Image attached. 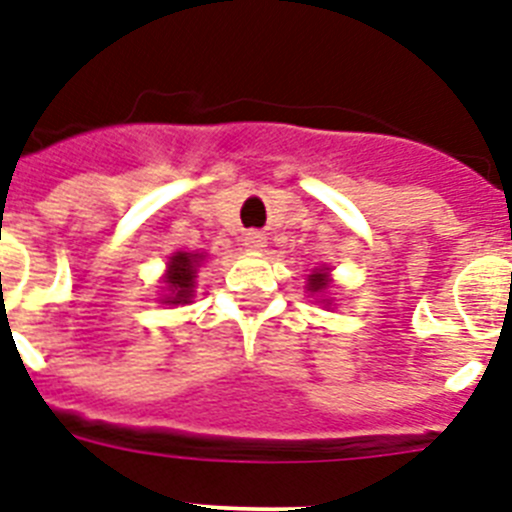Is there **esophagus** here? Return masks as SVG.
<instances>
[{
  "mask_svg": "<svg viewBox=\"0 0 512 512\" xmlns=\"http://www.w3.org/2000/svg\"><path fill=\"white\" fill-rule=\"evenodd\" d=\"M243 246H246L248 251H264L266 238L261 233H246V238H243Z\"/></svg>",
  "mask_w": 512,
  "mask_h": 512,
  "instance_id": "1",
  "label": "esophagus"
}]
</instances>
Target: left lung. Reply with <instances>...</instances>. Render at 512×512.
I'll return each instance as SVG.
<instances>
[{"label":"left lung","mask_w":512,"mask_h":512,"mask_svg":"<svg viewBox=\"0 0 512 512\" xmlns=\"http://www.w3.org/2000/svg\"><path fill=\"white\" fill-rule=\"evenodd\" d=\"M330 274H328V266H320V269H312V274H307V292L315 297H320L323 305H330L333 300H328V289H330Z\"/></svg>","instance_id":"obj_1"}]
</instances>
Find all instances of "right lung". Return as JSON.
Returning a JSON list of instances; mask_svg holds the SVG:
<instances>
[{"mask_svg": "<svg viewBox=\"0 0 512 512\" xmlns=\"http://www.w3.org/2000/svg\"><path fill=\"white\" fill-rule=\"evenodd\" d=\"M202 261H205L202 253L176 251L174 256H171L164 274L166 295L161 297L164 305H187V302H192L194 277H197V269H200Z\"/></svg>", "mask_w": 512, "mask_h": 512, "instance_id": "1", "label": "right lung"}]
</instances>
